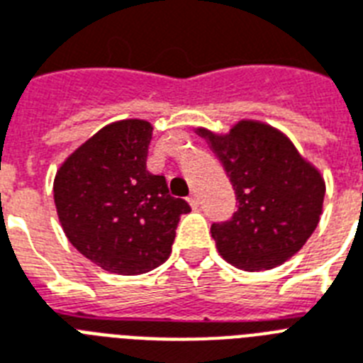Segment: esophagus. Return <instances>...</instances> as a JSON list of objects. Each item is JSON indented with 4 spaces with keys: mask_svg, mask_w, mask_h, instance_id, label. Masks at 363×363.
<instances>
[{
    "mask_svg": "<svg viewBox=\"0 0 363 363\" xmlns=\"http://www.w3.org/2000/svg\"><path fill=\"white\" fill-rule=\"evenodd\" d=\"M187 200H189V204H191V208H193V210H196V208H199L200 202H199V196H196L195 193H191L189 199H187Z\"/></svg>",
    "mask_w": 363,
    "mask_h": 363,
    "instance_id": "1",
    "label": "esophagus"
}]
</instances>
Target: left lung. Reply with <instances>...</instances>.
<instances>
[{
	"label": "left lung",
	"instance_id": "left-lung-1",
	"mask_svg": "<svg viewBox=\"0 0 363 363\" xmlns=\"http://www.w3.org/2000/svg\"><path fill=\"white\" fill-rule=\"evenodd\" d=\"M230 178L238 210L211 225L217 251L236 268L272 269L298 253L318 225L324 179L285 135L240 121L225 136L199 129Z\"/></svg>",
	"mask_w": 363,
	"mask_h": 363
}]
</instances>
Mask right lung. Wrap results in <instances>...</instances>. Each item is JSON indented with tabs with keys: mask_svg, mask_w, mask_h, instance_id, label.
<instances>
[{
	"mask_svg": "<svg viewBox=\"0 0 363 363\" xmlns=\"http://www.w3.org/2000/svg\"><path fill=\"white\" fill-rule=\"evenodd\" d=\"M152 125H106L57 170L54 202L65 236L106 272L146 274L170 257L182 213L191 206L146 168Z\"/></svg>",
	"mask_w": 363,
	"mask_h": 363,
	"instance_id": "add662e5",
	"label": "right lung"
}]
</instances>
